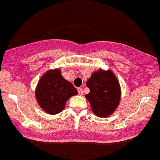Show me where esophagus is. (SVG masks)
Here are the masks:
<instances>
[{
    "label": "esophagus",
    "mask_w": 160,
    "mask_h": 160,
    "mask_svg": "<svg viewBox=\"0 0 160 160\" xmlns=\"http://www.w3.org/2000/svg\"><path fill=\"white\" fill-rule=\"evenodd\" d=\"M78 92L79 95H82L83 94V90L82 89V88H78Z\"/></svg>",
    "instance_id": "obj_1"
}]
</instances>
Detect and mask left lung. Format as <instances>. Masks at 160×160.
<instances>
[{
    "instance_id": "left-lung-1",
    "label": "left lung",
    "mask_w": 160,
    "mask_h": 160,
    "mask_svg": "<svg viewBox=\"0 0 160 160\" xmlns=\"http://www.w3.org/2000/svg\"><path fill=\"white\" fill-rule=\"evenodd\" d=\"M90 92L85 97L97 116L107 117L114 113L121 102V91L118 79L112 70L93 72L87 81Z\"/></svg>"
}]
</instances>
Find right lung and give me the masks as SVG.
Wrapping results in <instances>:
<instances>
[{
  "mask_svg": "<svg viewBox=\"0 0 160 160\" xmlns=\"http://www.w3.org/2000/svg\"><path fill=\"white\" fill-rule=\"evenodd\" d=\"M78 95L71 82L63 78L58 68L48 70L40 78L35 89V98L43 111L50 115L60 113L67 101Z\"/></svg>",
  "mask_w": 160,
  "mask_h": 160,
  "instance_id": "right-lung-1",
  "label": "right lung"
}]
</instances>
